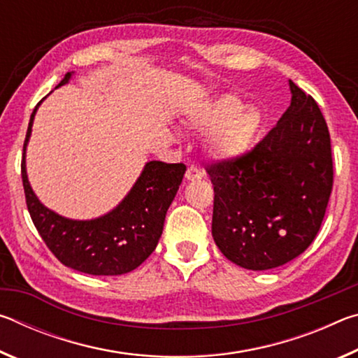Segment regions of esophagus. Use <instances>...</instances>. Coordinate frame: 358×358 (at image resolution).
<instances>
[{"label": "esophagus", "instance_id": "obj_1", "mask_svg": "<svg viewBox=\"0 0 358 358\" xmlns=\"http://www.w3.org/2000/svg\"><path fill=\"white\" fill-rule=\"evenodd\" d=\"M186 180H201L203 177V172L196 166H189L186 171Z\"/></svg>", "mask_w": 358, "mask_h": 358}]
</instances>
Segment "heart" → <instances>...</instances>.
<instances>
[{"mask_svg": "<svg viewBox=\"0 0 358 358\" xmlns=\"http://www.w3.org/2000/svg\"><path fill=\"white\" fill-rule=\"evenodd\" d=\"M205 129H215L210 138L213 153L220 157H237L250 150L264 128V118L257 108H245L234 96H226L210 107L201 118Z\"/></svg>", "mask_w": 358, "mask_h": 358, "instance_id": "obj_1", "label": "heart"}]
</instances>
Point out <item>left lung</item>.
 Returning a JSON list of instances; mask_svg holds the SVG:
<instances>
[{
  "label": "left lung",
  "mask_w": 358,
  "mask_h": 358,
  "mask_svg": "<svg viewBox=\"0 0 358 358\" xmlns=\"http://www.w3.org/2000/svg\"><path fill=\"white\" fill-rule=\"evenodd\" d=\"M292 101L243 155L205 167L213 183L211 234L230 262L270 270L313 243L333 187L330 132L317 102L289 80Z\"/></svg>",
  "instance_id": "1"
}]
</instances>
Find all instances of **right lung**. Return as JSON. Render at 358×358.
Wrapping results in <instances>:
<instances>
[{
    "instance_id": "obj_1",
    "label": "right lung",
    "mask_w": 358,
    "mask_h": 358,
    "mask_svg": "<svg viewBox=\"0 0 358 358\" xmlns=\"http://www.w3.org/2000/svg\"><path fill=\"white\" fill-rule=\"evenodd\" d=\"M69 78L71 72L58 87ZM36 108L23 143L22 181L29 216L44 243L63 265L82 273L113 276L137 268L161 238L166 213L183 180L186 166L150 161L131 192L110 213L92 221L68 220L45 208L28 183L25 150Z\"/></svg>"
}]
</instances>
